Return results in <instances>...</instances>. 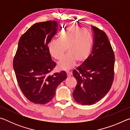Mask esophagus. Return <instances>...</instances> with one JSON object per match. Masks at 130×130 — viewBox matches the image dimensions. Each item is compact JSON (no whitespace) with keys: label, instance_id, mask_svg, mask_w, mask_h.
<instances>
[{"label":"esophagus","instance_id":"esophagus-1","mask_svg":"<svg viewBox=\"0 0 130 130\" xmlns=\"http://www.w3.org/2000/svg\"><path fill=\"white\" fill-rule=\"evenodd\" d=\"M67 74L68 77H70L72 74V73L71 72H67Z\"/></svg>","mask_w":130,"mask_h":130}]
</instances>
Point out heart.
I'll list each match as a JSON object with an SVG mask.
<instances>
[{
	"label": "heart",
	"instance_id": "b5f03b06",
	"mask_svg": "<svg viewBox=\"0 0 130 130\" xmlns=\"http://www.w3.org/2000/svg\"><path fill=\"white\" fill-rule=\"evenodd\" d=\"M92 47L91 39L82 28L76 26L68 27L62 32L59 39L52 40L49 44V51L53 57L60 60L58 69L69 70L75 66L76 62L83 63L91 54Z\"/></svg>",
	"mask_w": 130,
	"mask_h": 130
}]
</instances>
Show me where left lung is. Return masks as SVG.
Segmentation results:
<instances>
[{"instance_id": "left-lung-1", "label": "left lung", "mask_w": 130, "mask_h": 130, "mask_svg": "<svg viewBox=\"0 0 130 130\" xmlns=\"http://www.w3.org/2000/svg\"><path fill=\"white\" fill-rule=\"evenodd\" d=\"M93 47L87 60L74 69L77 84L74 99L82 105L100 101L111 89L114 80L115 54L106 34L92 26Z\"/></svg>"}]
</instances>
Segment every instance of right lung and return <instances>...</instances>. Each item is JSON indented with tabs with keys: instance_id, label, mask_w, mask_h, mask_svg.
I'll list each match as a JSON object with an SVG mask.
<instances>
[{
	"instance_id": "right-lung-1",
	"label": "right lung",
	"mask_w": 130,
	"mask_h": 130,
	"mask_svg": "<svg viewBox=\"0 0 130 130\" xmlns=\"http://www.w3.org/2000/svg\"><path fill=\"white\" fill-rule=\"evenodd\" d=\"M58 23L48 21L31 26L19 40L13 67L24 95L35 104H45L54 98L57 87L67 78L64 71L50 74L56 63L49 51Z\"/></svg>"
}]
</instances>
